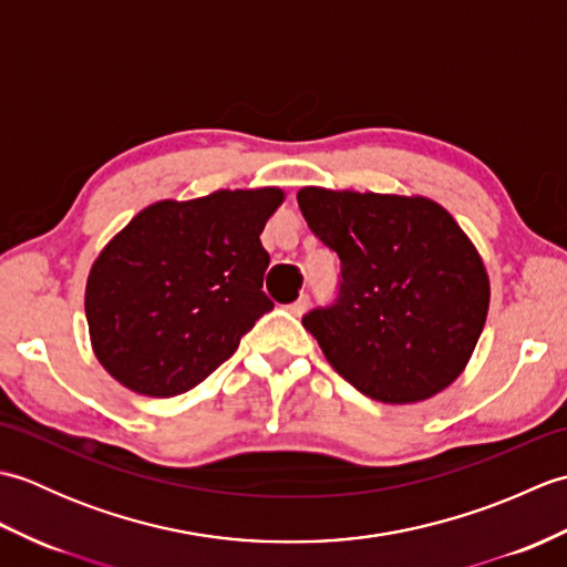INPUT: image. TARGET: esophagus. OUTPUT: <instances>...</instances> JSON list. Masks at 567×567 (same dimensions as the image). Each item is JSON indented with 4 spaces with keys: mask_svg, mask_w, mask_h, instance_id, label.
I'll return each instance as SVG.
<instances>
[{
    "mask_svg": "<svg viewBox=\"0 0 567 567\" xmlns=\"http://www.w3.org/2000/svg\"><path fill=\"white\" fill-rule=\"evenodd\" d=\"M307 307H309V297H307V295H302V297L297 299V302H292V305L287 307V309H290V315H292V317H302L305 311H307Z\"/></svg>",
    "mask_w": 567,
    "mask_h": 567,
    "instance_id": "obj_1",
    "label": "esophagus"
}]
</instances>
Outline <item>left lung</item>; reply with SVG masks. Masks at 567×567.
Segmentation results:
<instances>
[{"mask_svg":"<svg viewBox=\"0 0 567 567\" xmlns=\"http://www.w3.org/2000/svg\"><path fill=\"white\" fill-rule=\"evenodd\" d=\"M297 202L341 258L339 302L302 319L331 368L384 404L453 384L489 309L485 260L461 224L421 195L302 187Z\"/></svg>","mask_w":567,"mask_h":567,"instance_id":"8db88e82","label":"left lung"}]
</instances>
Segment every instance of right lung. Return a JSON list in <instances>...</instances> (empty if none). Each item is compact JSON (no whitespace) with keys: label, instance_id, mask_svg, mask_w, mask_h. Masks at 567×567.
I'll return each mask as SVG.
<instances>
[{"label":"right lung","instance_id":"right-lung-1","mask_svg":"<svg viewBox=\"0 0 567 567\" xmlns=\"http://www.w3.org/2000/svg\"><path fill=\"white\" fill-rule=\"evenodd\" d=\"M285 189H216L141 209L92 262L90 343L131 392L175 396L234 355L272 302L260 234Z\"/></svg>","mask_w":567,"mask_h":567}]
</instances>
